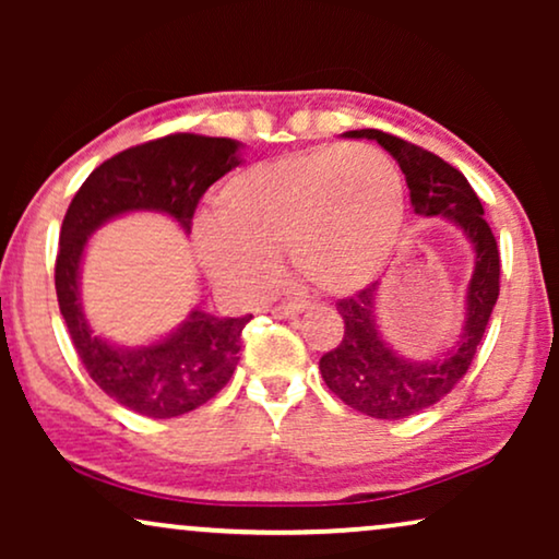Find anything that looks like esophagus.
<instances>
[{
  "label": "esophagus",
  "mask_w": 559,
  "mask_h": 559,
  "mask_svg": "<svg viewBox=\"0 0 559 559\" xmlns=\"http://www.w3.org/2000/svg\"><path fill=\"white\" fill-rule=\"evenodd\" d=\"M305 308H308V300H287V302L274 305L272 316L274 318H295V316H300Z\"/></svg>",
  "instance_id": "1"
}]
</instances>
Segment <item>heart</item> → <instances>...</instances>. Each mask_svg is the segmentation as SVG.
I'll list each match as a JSON object with an SVG mask.
<instances>
[{
	"instance_id": "b5f03b06",
	"label": "heart",
	"mask_w": 559,
	"mask_h": 559,
	"mask_svg": "<svg viewBox=\"0 0 559 559\" xmlns=\"http://www.w3.org/2000/svg\"><path fill=\"white\" fill-rule=\"evenodd\" d=\"M402 216V178L384 152L325 144L234 175L193 241L205 272L239 293L270 285L287 249L305 282L348 295L384 270Z\"/></svg>"
}]
</instances>
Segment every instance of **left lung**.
I'll list each match as a JSON object with an SVG mask.
<instances>
[{"label": "left lung", "instance_id": "obj_1", "mask_svg": "<svg viewBox=\"0 0 559 559\" xmlns=\"http://www.w3.org/2000/svg\"><path fill=\"white\" fill-rule=\"evenodd\" d=\"M350 140H373L400 163L417 216L450 218L476 251V266L465 293L461 341L432 361H409L394 354L377 325L379 282L335 302L346 331L343 341L320 358L328 389L348 407L377 419H404L438 404L471 369L484 341L488 318L499 300L501 259L496 236L484 218L476 190L461 170L432 152L381 129H354Z\"/></svg>", "mask_w": 559, "mask_h": 559}]
</instances>
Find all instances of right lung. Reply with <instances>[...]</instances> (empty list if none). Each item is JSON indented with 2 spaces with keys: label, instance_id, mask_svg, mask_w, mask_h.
Listing matches in <instances>:
<instances>
[{
  "label": "right lung",
  "instance_id": "right-lung-1",
  "mask_svg": "<svg viewBox=\"0 0 559 559\" xmlns=\"http://www.w3.org/2000/svg\"><path fill=\"white\" fill-rule=\"evenodd\" d=\"M226 136L167 134L106 159L88 175L60 226L56 293L73 348L88 377L121 407L152 419L180 417L213 400L239 364L247 318L193 310L178 331L150 346H111L81 308V262L88 236L129 211H159L190 231L205 190L241 163Z\"/></svg>",
  "mask_w": 559,
  "mask_h": 559
}]
</instances>
